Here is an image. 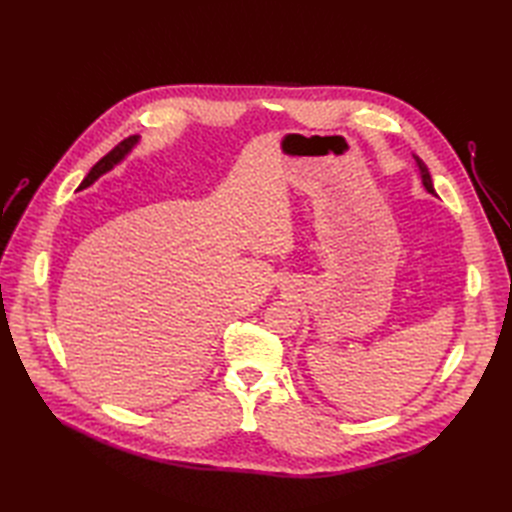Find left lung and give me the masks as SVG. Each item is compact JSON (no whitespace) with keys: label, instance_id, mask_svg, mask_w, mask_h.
Listing matches in <instances>:
<instances>
[{"label":"left lung","instance_id":"1","mask_svg":"<svg viewBox=\"0 0 512 512\" xmlns=\"http://www.w3.org/2000/svg\"><path fill=\"white\" fill-rule=\"evenodd\" d=\"M414 160H416V164H418V170H421V179H423V185H425V190H427L429 194H433V196H436V190H433V181H431V175H429V170H427V166L423 164V160H418L416 156H414Z\"/></svg>","mask_w":512,"mask_h":512}]
</instances>
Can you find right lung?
Wrapping results in <instances>:
<instances>
[{"label": "right lung", "instance_id": "right-lung-1", "mask_svg": "<svg viewBox=\"0 0 512 512\" xmlns=\"http://www.w3.org/2000/svg\"><path fill=\"white\" fill-rule=\"evenodd\" d=\"M138 143V136H128V138H123V141L113 149V151H108L106 156L98 162V164H94V168L89 170L87 173V177L83 179V183L79 185V190H85V188H89L91 183H94L100 175H104V173H108V170H111L115 164H119L123 158L128 156V151L134 147Z\"/></svg>", "mask_w": 512, "mask_h": 512}]
</instances>
